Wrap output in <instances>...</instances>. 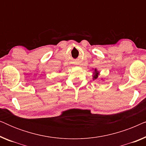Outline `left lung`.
Returning a JSON list of instances; mask_svg holds the SVG:
<instances>
[{"label": "left lung", "instance_id": "left-lung-1", "mask_svg": "<svg viewBox=\"0 0 146 146\" xmlns=\"http://www.w3.org/2000/svg\"><path fill=\"white\" fill-rule=\"evenodd\" d=\"M98 74H99V72L97 71L96 69H95V74H94V76H93V79L95 80L98 78Z\"/></svg>", "mask_w": 146, "mask_h": 146}]
</instances>
